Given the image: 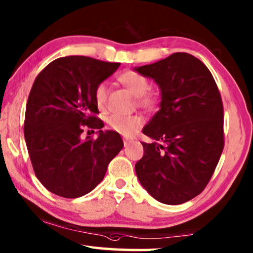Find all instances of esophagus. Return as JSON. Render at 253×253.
Returning <instances> with one entry per match:
<instances>
[{
	"label": "esophagus",
	"mask_w": 253,
	"mask_h": 253,
	"mask_svg": "<svg viewBox=\"0 0 253 253\" xmlns=\"http://www.w3.org/2000/svg\"><path fill=\"white\" fill-rule=\"evenodd\" d=\"M132 143V139H129V138H124V145L125 146H128V145Z\"/></svg>",
	"instance_id": "1"
}]
</instances>
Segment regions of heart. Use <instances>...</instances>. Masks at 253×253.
Wrapping results in <instances>:
<instances>
[{
	"label": "heart",
	"mask_w": 253,
	"mask_h": 253,
	"mask_svg": "<svg viewBox=\"0 0 253 253\" xmlns=\"http://www.w3.org/2000/svg\"><path fill=\"white\" fill-rule=\"evenodd\" d=\"M118 81L137 97L139 106L148 110H154L160 104V95L156 90L149 88L148 79L143 74L135 70H127L118 76ZM95 102L98 109L102 110L107 104V85L101 83L96 87ZM108 127L114 131L119 132L124 136H130L143 125V118L139 115L131 116H122V115H111L108 118Z\"/></svg>",
	"instance_id": "obj_1"
}]
</instances>
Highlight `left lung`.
Returning <instances> with one entry per match:
<instances>
[{
  "label": "left lung",
  "instance_id": "8db88e82",
  "mask_svg": "<svg viewBox=\"0 0 253 253\" xmlns=\"http://www.w3.org/2000/svg\"><path fill=\"white\" fill-rule=\"evenodd\" d=\"M161 89L160 110L143 132L144 156L135 170L140 184L158 202L177 205L208 185L223 151V105L204 63L176 52L134 69Z\"/></svg>",
  "mask_w": 253,
  "mask_h": 253
}]
</instances>
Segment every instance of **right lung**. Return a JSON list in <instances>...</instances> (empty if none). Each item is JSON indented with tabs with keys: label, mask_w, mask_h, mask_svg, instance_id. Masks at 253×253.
I'll list each match as a JSON object with an SVG mask.
<instances>
[{
	"label": "right lung",
	"mask_w": 253,
	"mask_h": 253,
	"mask_svg": "<svg viewBox=\"0 0 253 253\" xmlns=\"http://www.w3.org/2000/svg\"><path fill=\"white\" fill-rule=\"evenodd\" d=\"M119 66L69 55L53 60L34 80L25 108L24 138L36 176L51 193L67 199L89 193L124 147L118 132L101 130L93 97L97 85ZM84 126L98 129L96 140L81 138Z\"/></svg>",
	"instance_id": "right-lung-1"
}]
</instances>
